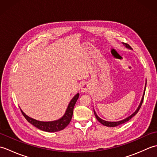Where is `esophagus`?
I'll list each match as a JSON object with an SVG mask.
<instances>
[{
	"mask_svg": "<svg viewBox=\"0 0 157 157\" xmlns=\"http://www.w3.org/2000/svg\"><path fill=\"white\" fill-rule=\"evenodd\" d=\"M81 89H82V92H87L89 90V89H90L89 84H87V83H84V84H83L82 85Z\"/></svg>",
	"mask_w": 157,
	"mask_h": 157,
	"instance_id": "34e87169",
	"label": "esophagus"
}]
</instances>
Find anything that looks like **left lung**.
Wrapping results in <instances>:
<instances>
[{
    "label": "left lung",
    "mask_w": 157,
    "mask_h": 157,
    "mask_svg": "<svg viewBox=\"0 0 157 157\" xmlns=\"http://www.w3.org/2000/svg\"><path fill=\"white\" fill-rule=\"evenodd\" d=\"M123 44L125 46V47L128 48H131V46H130L128 44H126V43H123ZM145 90H146V86H145V89H144V94H143V96H142V101H141L140 103V105H139V106L138 107V109H136V111L134 113H133L132 115H130L129 117H127L126 119H123V120H121V121H115V122L106 121H105V120H103V119H102L100 118L99 117H98L97 115H96V113L95 111L94 110V115H95L96 118L97 119L98 121L100 123H102V124L103 125H105V126H107V127H115V126H117V125H121V124H123V123H125V122H127V121H128L129 119H131L133 117L135 116L136 114H137V113L139 111L140 109L141 106H142V102H143V100H144V94H145Z\"/></svg>",
    "instance_id": "obj_1"
}]
</instances>
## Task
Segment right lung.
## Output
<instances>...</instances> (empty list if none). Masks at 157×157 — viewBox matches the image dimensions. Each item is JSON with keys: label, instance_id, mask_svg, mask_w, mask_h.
Wrapping results in <instances>:
<instances>
[{"label": "right lung", "instance_id": "add662e5", "mask_svg": "<svg viewBox=\"0 0 157 157\" xmlns=\"http://www.w3.org/2000/svg\"><path fill=\"white\" fill-rule=\"evenodd\" d=\"M79 93H78L74 97H73L71 101H70L69 104L67 106V109L66 110V112L65 115H63L61 119L58 120H56V121H40L38 120H36L29 117L28 115H26L22 111L21 109V111L23 115L24 116V117L26 119V120L30 123L31 124L34 125L36 128L38 129L42 130V131L44 132H59L63 130L64 128H65L67 126L69 125V123L71 121V119L73 116V108H74V106L76 103L77 100L79 98Z\"/></svg>", "mask_w": 157, "mask_h": 157}]
</instances>
